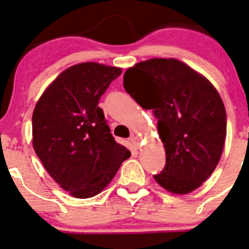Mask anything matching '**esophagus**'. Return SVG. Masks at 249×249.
Listing matches in <instances>:
<instances>
[{"instance_id":"esophagus-1","label":"esophagus","mask_w":249,"mask_h":249,"mask_svg":"<svg viewBox=\"0 0 249 249\" xmlns=\"http://www.w3.org/2000/svg\"><path fill=\"white\" fill-rule=\"evenodd\" d=\"M130 141H132V143L135 146L136 148H140L141 146V139L139 138V136H135V135H132L130 136Z\"/></svg>"}]
</instances>
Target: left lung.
<instances>
[{
    "label": "left lung",
    "mask_w": 249,
    "mask_h": 249,
    "mask_svg": "<svg viewBox=\"0 0 249 249\" xmlns=\"http://www.w3.org/2000/svg\"><path fill=\"white\" fill-rule=\"evenodd\" d=\"M124 87L158 119L166 166L156 182L174 194L202 185L221 158L227 120L219 93L205 76L175 58H150L128 69Z\"/></svg>",
    "instance_id": "obj_1"
}]
</instances>
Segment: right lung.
Here are the masks:
<instances>
[{
    "label": "right lung",
    "instance_id": "right-lung-1",
    "mask_svg": "<svg viewBox=\"0 0 249 249\" xmlns=\"http://www.w3.org/2000/svg\"><path fill=\"white\" fill-rule=\"evenodd\" d=\"M121 68L95 62L75 64L44 90L33 113V147L49 175L71 193L88 199L106 188L127 148L111 135L101 96Z\"/></svg>",
    "mask_w": 249,
    "mask_h": 249
}]
</instances>
